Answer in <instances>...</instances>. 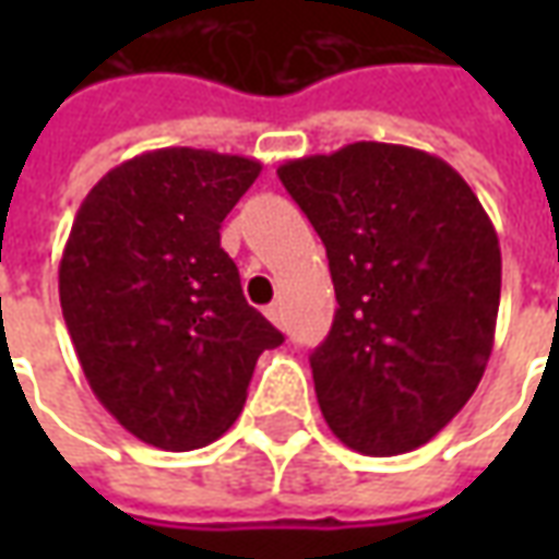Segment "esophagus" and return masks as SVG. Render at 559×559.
I'll return each mask as SVG.
<instances>
[{
	"instance_id": "obj_1",
	"label": "esophagus",
	"mask_w": 559,
	"mask_h": 559,
	"mask_svg": "<svg viewBox=\"0 0 559 559\" xmlns=\"http://www.w3.org/2000/svg\"><path fill=\"white\" fill-rule=\"evenodd\" d=\"M266 317L275 323V326H284V311H281V305H269L266 308Z\"/></svg>"
}]
</instances>
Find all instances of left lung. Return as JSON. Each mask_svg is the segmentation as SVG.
I'll return each mask as SVG.
<instances>
[{
	"instance_id": "1",
	"label": "left lung",
	"mask_w": 559,
	"mask_h": 559,
	"mask_svg": "<svg viewBox=\"0 0 559 559\" xmlns=\"http://www.w3.org/2000/svg\"><path fill=\"white\" fill-rule=\"evenodd\" d=\"M326 245L335 323L311 353L341 443L401 455L455 419L491 359L500 242L461 173L421 148L362 140L281 164Z\"/></svg>"
}]
</instances>
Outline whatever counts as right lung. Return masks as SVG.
<instances>
[{
	"instance_id": "obj_1",
	"label": "right lung",
	"mask_w": 559,
	"mask_h": 559,
	"mask_svg": "<svg viewBox=\"0 0 559 559\" xmlns=\"http://www.w3.org/2000/svg\"><path fill=\"white\" fill-rule=\"evenodd\" d=\"M263 164L170 146L122 160L80 203L59 302L95 399L126 431L188 452L242 413L284 335L245 302L221 221Z\"/></svg>"
}]
</instances>
